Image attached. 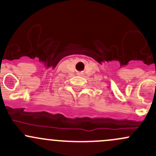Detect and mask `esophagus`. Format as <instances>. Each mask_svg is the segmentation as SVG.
I'll return each instance as SVG.
<instances>
[{"instance_id":"obj_1","label":"esophagus","mask_w":156,"mask_h":156,"mask_svg":"<svg viewBox=\"0 0 156 156\" xmlns=\"http://www.w3.org/2000/svg\"><path fill=\"white\" fill-rule=\"evenodd\" d=\"M78 75H82V73H81V72H79V73H78Z\"/></svg>"}]
</instances>
